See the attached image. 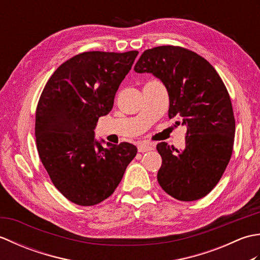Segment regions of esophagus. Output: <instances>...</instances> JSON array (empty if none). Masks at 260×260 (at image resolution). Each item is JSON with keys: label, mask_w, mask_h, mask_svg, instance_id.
<instances>
[{"label": "esophagus", "mask_w": 260, "mask_h": 260, "mask_svg": "<svg viewBox=\"0 0 260 260\" xmlns=\"http://www.w3.org/2000/svg\"><path fill=\"white\" fill-rule=\"evenodd\" d=\"M137 148H139V152L145 153V152H148V151H152L153 145L148 144V143H140L139 146H137Z\"/></svg>", "instance_id": "esophagus-1"}]
</instances>
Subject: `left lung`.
Here are the masks:
<instances>
[{"instance_id": "1", "label": "left lung", "mask_w": 260, "mask_h": 260, "mask_svg": "<svg viewBox=\"0 0 260 260\" xmlns=\"http://www.w3.org/2000/svg\"><path fill=\"white\" fill-rule=\"evenodd\" d=\"M134 70L163 82L170 98L169 117L186 126L183 150L167 143L156 146L162 156L159 185L180 201L206 197L221 179L233 154L236 123L223 81L206 59L174 46L145 50Z\"/></svg>"}]
</instances>
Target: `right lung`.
<instances>
[{
  "label": "right lung",
  "mask_w": 260,
  "mask_h": 260,
  "mask_svg": "<svg viewBox=\"0 0 260 260\" xmlns=\"http://www.w3.org/2000/svg\"><path fill=\"white\" fill-rule=\"evenodd\" d=\"M139 51H89L63 62L43 89L36 113L39 156L54 186L79 206H93L113 194L135 145L95 139L98 118L113 108L120 82Z\"/></svg>",
  "instance_id": "1"
}]
</instances>
